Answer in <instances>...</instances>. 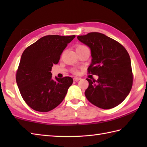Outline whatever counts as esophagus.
<instances>
[{
	"mask_svg": "<svg viewBox=\"0 0 147 147\" xmlns=\"http://www.w3.org/2000/svg\"><path fill=\"white\" fill-rule=\"evenodd\" d=\"M74 81H75V82H77V81H79L81 80V78H79V77H74L73 78Z\"/></svg>",
	"mask_w": 147,
	"mask_h": 147,
	"instance_id": "esophagus-1",
	"label": "esophagus"
}]
</instances>
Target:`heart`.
Returning <instances> with one entry per match:
<instances>
[{"mask_svg": "<svg viewBox=\"0 0 147 147\" xmlns=\"http://www.w3.org/2000/svg\"><path fill=\"white\" fill-rule=\"evenodd\" d=\"M86 47V46H85V45H78V46L77 47V48H76V49L83 48V47ZM73 73H74V74H76V73H78V71H77L76 69H74V70L73 71Z\"/></svg>", "mask_w": 147, "mask_h": 147, "instance_id": "1", "label": "heart"}]
</instances>
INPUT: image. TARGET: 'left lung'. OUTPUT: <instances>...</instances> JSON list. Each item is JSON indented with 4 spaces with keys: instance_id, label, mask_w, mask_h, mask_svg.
Here are the masks:
<instances>
[{
    "instance_id": "obj_1",
    "label": "left lung",
    "mask_w": 147,
    "mask_h": 147,
    "mask_svg": "<svg viewBox=\"0 0 147 147\" xmlns=\"http://www.w3.org/2000/svg\"><path fill=\"white\" fill-rule=\"evenodd\" d=\"M77 38L91 50L88 73L98 76L97 80L86 78L89 83L85 92L86 98L103 109L116 107L128 95L133 85L128 52L120 43L100 33L91 32Z\"/></svg>"
}]
</instances>
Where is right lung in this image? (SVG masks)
I'll list each match as a JSON object with an SVG mask.
<instances>
[{
  "label": "right lung",
  "mask_w": 147,
  "mask_h": 147,
  "mask_svg": "<svg viewBox=\"0 0 147 147\" xmlns=\"http://www.w3.org/2000/svg\"><path fill=\"white\" fill-rule=\"evenodd\" d=\"M75 35H47L24 50L16 74L21 95L32 109L46 112L63 100L73 80L69 76L52 79V67Z\"/></svg>",
  "instance_id": "add662e5"
}]
</instances>
